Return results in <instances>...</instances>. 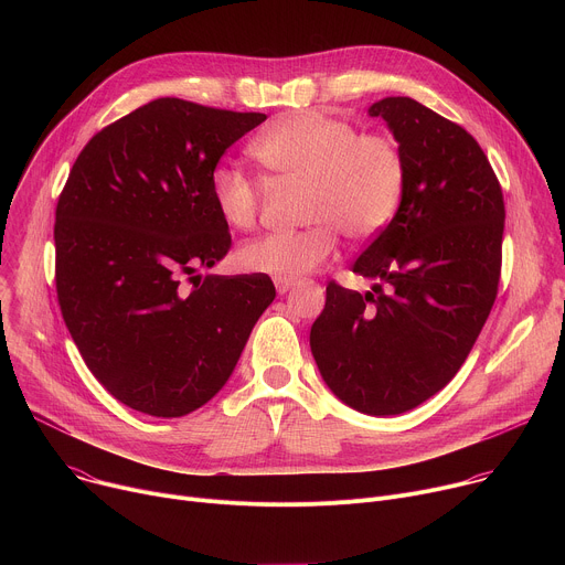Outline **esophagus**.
<instances>
[{
  "mask_svg": "<svg viewBox=\"0 0 565 565\" xmlns=\"http://www.w3.org/2000/svg\"><path fill=\"white\" fill-rule=\"evenodd\" d=\"M275 288L279 295H286L292 288V281H284V279H275Z\"/></svg>",
  "mask_w": 565,
  "mask_h": 565,
  "instance_id": "1",
  "label": "esophagus"
}]
</instances>
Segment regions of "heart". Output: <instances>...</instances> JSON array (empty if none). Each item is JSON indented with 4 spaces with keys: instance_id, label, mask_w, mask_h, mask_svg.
<instances>
[{
    "instance_id": "1",
    "label": "heart",
    "mask_w": 565,
    "mask_h": 565,
    "mask_svg": "<svg viewBox=\"0 0 565 565\" xmlns=\"http://www.w3.org/2000/svg\"><path fill=\"white\" fill-rule=\"evenodd\" d=\"M275 177L308 183L303 221L297 232H268L236 253L238 266L284 281L329 264L338 232L364 241L382 232L405 192V156L384 134H360L351 122L321 111H292L250 145ZM212 203L225 225L250 230L259 214L262 188L241 168L221 163L210 174Z\"/></svg>"
}]
</instances>
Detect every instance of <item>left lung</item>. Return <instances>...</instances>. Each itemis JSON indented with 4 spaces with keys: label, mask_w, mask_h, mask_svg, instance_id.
I'll return each mask as SVG.
<instances>
[{
    "label": "left lung",
    "mask_w": 565,
    "mask_h": 565,
    "mask_svg": "<svg viewBox=\"0 0 565 565\" xmlns=\"http://www.w3.org/2000/svg\"><path fill=\"white\" fill-rule=\"evenodd\" d=\"M405 156V192L355 259L364 295L331 281L310 329L327 386L366 416L416 409L458 373L494 306L505 225L488 156L456 122L388 96L369 107Z\"/></svg>",
    "instance_id": "1"
}]
</instances>
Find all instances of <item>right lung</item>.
<instances>
[{
  "instance_id": "1",
  "label": "right lung",
  "mask_w": 565,
  "mask_h": 565,
  "mask_svg": "<svg viewBox=\"0 0 565 565\" xmlns=\"http://www.w3.org/2000/svg\"><path fill=\"white\" fill-rule=\"evenodd\" d=\"M264 120L158 98L96 134L60 194L66 329L98 382L140 414L181 418L210 402L277 295L268 275L199 273L230 250L210 174Z\"/></svg>"
}]
</instances>
